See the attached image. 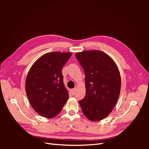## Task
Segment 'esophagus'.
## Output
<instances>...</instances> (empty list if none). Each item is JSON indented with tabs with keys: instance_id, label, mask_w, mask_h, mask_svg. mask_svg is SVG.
Segmentation results:
<instances>
[{
	"instance_id": "1",
	"label": "esophagus",
	"mask_w": 149,
	"mask_h": 149,
	"mask_svg": "<svg viewBox=\"0 0 149 149\" xmlns=\"http://www.w3.org/2000/svg\"><path fill=\"white\" fill-rule=\"evenodd\" d=\"M70 93L72 95H74L75 93V89H72L70 90Z\"/></svg>"
}]
</instances>
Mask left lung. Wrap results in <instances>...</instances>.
Here are the masks:
<instances>
[{
	"mask_svg": "<svg viewBox=\"0 0 149 149\" xmlns=\"http://www.w3.org/2000/svg\"><path fill=\"white\" fill-rule=\"evenodd\" d=\"M85 74L86 95L79 100L83 114L91 121L105 118L118 100L121 77L112 58L100 50L75 54Z\"/></svg>",
	"mask_w": 149,
	"mask_h": 149,
	"instance_id": "8db88e82",
	"label": "left lung"
}]
</instances>
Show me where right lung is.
Returning a JSON list of instances; mask_svg holds the SVG:
<instances>
[{
	"label": "right lung",
	"mask_w": 149,
	"mask_h": 149,
	"mask_svg": "<svg viewBox=\"0 0 149 149\" xmlns=\"http://www.w3.org/2000/svg\"><path fill=\"white\" fill-rule=\"evenodd\" d=\"M72 52H52L38 59L28 72L26 91L31 106L40 115L52 118L68 99L62 68Z\"/></svg>",
	"instance_id": "obj_1"
}]
</instances>
